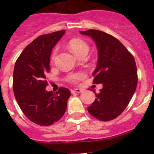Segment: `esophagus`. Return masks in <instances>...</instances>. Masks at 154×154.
Returning <instances> with one entry per match:
<instances>
[{"label": "esophagus", "instance_id": "1", "mask_svg": "<svg viewBox=\"0 0 154 154\" xmlns=\"http://www.w3.org/2000/svg\"><path fill=\"white\" fill-rule=\"evenodd\" d=\"M83 91L81 88H75V89H71V93H80Z\"/></svg>", "mask_w": 154, "mask_h": 154}]
</instances>
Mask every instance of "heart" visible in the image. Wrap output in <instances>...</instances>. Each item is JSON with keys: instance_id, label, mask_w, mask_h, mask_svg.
I'll return each mask as SVG.
<instances>
[{"instance_id": "heart-1", "label": "heart", "mask_w": 154, "mask_h": 154, "mask_svg": "<svg viewBox=\"0 0 154 154\" xmlns=\"http://www.w3.org/2000/svg\"><path fill=\"white\" fill-rule=\"evenodd\" d=\"M68 48L70 51L76 56V57H80L83 54H86L88 51V45L84 41L81 39H78V38H74L71 39V41L68 42ZM57 56V51H54L51 57V62H54L55 60V57ZM84 77V74L82 72L75 73V74H70L68 76V80L75 83V82L79 81V80H82Z\"/></svg>"}]
</instances>
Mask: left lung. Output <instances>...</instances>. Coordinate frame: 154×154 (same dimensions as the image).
<instances>
[{
  "mask_svg": "<svg viewBox=\"0 0 154 154\" xmlns=\"http://www.w3.org/2000/svg\"><path fill=\"white\" fill-rule=\"evenodd\" d=\"M80 32L95 42L98 60L92 74L93 83H103L88 111L100 121L112 120L123 112L136 91L138 77L134 57L119 40L103 31Z\"/></svg>",
  "mask_w": 154,
  "mask_h": 154,
  "instance_id": "left-lung-1",
  "label": "left lung"
}]
</instances>
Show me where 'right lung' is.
<instances>
[{"label":"right lung","instance_id":"1","mask_svg":"<svg viewBox=\"0 0 154 154\" xmlns=\"http://www.w3.org/2000/svg\"><path fill=\"white\" fill-rule=\"evenodd\" d=\"M65 32L38 36L24 48L15 62L12 83L15 97L26 117L36 125H53L63 117L67 108L69 89L60 87L56 94L45 89L51 51Z\"/></svg>","mask_w":154,"mask_h":154}]
</instances>
